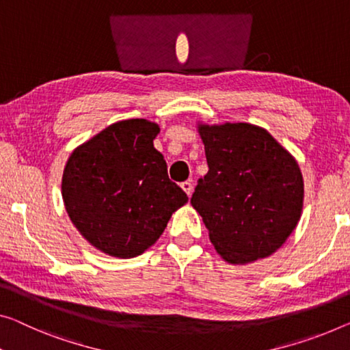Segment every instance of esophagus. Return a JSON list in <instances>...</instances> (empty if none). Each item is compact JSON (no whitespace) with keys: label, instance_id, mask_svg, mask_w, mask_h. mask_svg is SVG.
Listing matches in <instances>:
<instances>
[{"label":"esophagus","instance_id":"esophagus-1","mask_svg":"<svg viewBox=\"0 0 350 350\" xmlns=\"http://www.w3.org/2000/svg\"><path fill=\"white\" fill-rule=\"evenodd\" d=\"M180 187H182V190H184L187 195H191V191H193V184H191V180H185V182H182L180 184Z\"/></svg>","mask_w":350,"mask_h":350}]
</instances>
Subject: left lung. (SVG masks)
<instances>
[{
  "instance_id": "1",
  "label": "left lung",
  "mask_w": 350,
  "mask_h": 350,
  "mask_svg": "<svg viewBox=\"0 0 350 350\" xmlns=\"http://www.w3.org/2000/svg\"><path fill=\"white\" fill-rule=\"evenodd\" d=\"M208 171L191 206L211 242L231 264L275 253L294 231L304 206V177L294 157L252 124L200 125Z\"/></svg>"
}]
</instances>
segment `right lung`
I'll use <instances>...</instances> for the list:
<instances>
[{
    "label": "right lung",
    "mask_w": 350,
    "mask_h": 350,
    "mask_svg": "<svg viewBox=\"0 0 350 350\" xmlns=\"http://www.w3.org/2000/svg\"><path fill=\"white\" fill-rule=\"evenodd\" d=\"M146 119L111 124L72 152L62 174V200L83 237L109 256L144 253L189 196L168 177Z\"/></svg>",
    "instance_id": "right-lung-1"
}]
</instances>
